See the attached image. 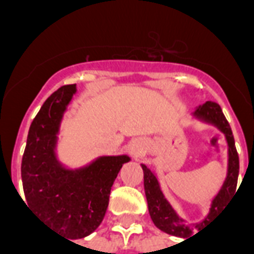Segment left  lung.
Returning <instances> with one entry per match:
<instances>
[{
  "label": "left lung",
  "mask_w": 254,
  "mask_h": 254,
  "mask_svg": "<svg viewBox=\"0 0 254 254\" xmlns=\"http://www.w3.org/2000/svg\"><path fill=\"white\" fill-rule=\"evenodd\" d=\"M194 116L197 118H201L204 121L212 124L215 127H218L224 133L227 144H229L227 178H226L220 191L218 193V196L213 198L212 204H211L209 215L207 218L208 220H211L224 207V204L229 201L230 196L235 193L237 181H238V171H240V159H238V152H237V148H235L234 136H233V132H231V127H230L229 122L226 120L223 111H222L218 103H213V102L204 103L194 111ZM141 167H143L144 171V190H145V197H147V202H148L149 216H151L152 222L158 229L170 235L188 238L189 235L193 234L194 230L201 227L202 224L208 223V221L205 219L202 223L191 226V224H187L182 219L178 218V215L173 211L170 204L167 202V200L162 194L156 177L152 174V171L149 170L147 166L141 165Z\"/></svg>",
  "instance_id": "obj_1"
}]
</instances>
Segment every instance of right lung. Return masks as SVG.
Listing matches in <instances>:
<instances>
[{
	"label": "right lung",
	"mask_w": 254,
	"mask_h": 254,
	"mask_svg": "<svg viewBox=\"0 0 254 254\" xmlns=\"http://www.w3.org/2000/svg\"><path fill=\"white\" fill-rule=\"evenodd\" d=\"M76 84L63 85L43 103L31 124L21 180L28 208L45 223L69 240H78L98 229L109 207L114 180L127 155L102 156L80 170H66L56 158L60 122Z\"/></svg>",
	"instance_id": "1"
}]
</instances>
